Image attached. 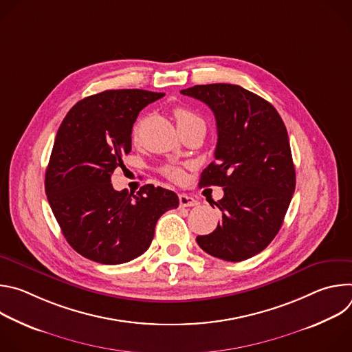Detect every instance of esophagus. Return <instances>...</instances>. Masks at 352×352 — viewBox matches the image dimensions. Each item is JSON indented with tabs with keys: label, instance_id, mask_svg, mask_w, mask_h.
I'll return each mask as SVG.
<instances>
[{
	"label": "esophagus",
	"instance_id": "esophagus-1",
	"mask_svg": "<svg viewBox=\"0 0 352 352\" xmlns=\"http://www.w3.org/2000/svg\"><path fill=\"white\" fill-rule=\"evenodd\" d=\"M199 202L197 200L195 199V197H192V196H188V195H185V193H181L179 195V206H182V208H190V206H196Z\"/></svg>",
	"mask_w": 352,
	"mask_h": 352
}]
</instances>
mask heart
<instances>
[{"label":"heart","instance_id":"b5f03b06","mask_svg":"<svg viewBox=\"0 0 352 352\" xmlns=\"http://www.w3.org/2000/svg\"><path fill=\"white\" fill-rule=\"evenodd\" d=\"M174 116H175V120H177L178 126L185 125V124L192 122V121H202L193 111H190V110H188V109H184V107L175 109ZM136 132H138V128H135L133 133L136 135ZM164 174H166L170 179H173V181H181V179H182V171H181L178 167H166V168H164Z\"/></svg>","mask_w":352,"mask_h":352}]
</instances>
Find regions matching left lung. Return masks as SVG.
<instances>
[{"mask_svg":"<svg viewBox=\"0 0 352 352\" xmlns=\"http://www.w3.org/2000/svg\"><path fill=\"white\" fill-rule=\"evenodd\" d=\"M181 93L214 113V162L204 170L199 186L224 190L214 204L221 223L212 234L196 236V242L227 262L252 258L277 235L295 190L285 125L269 102L238 85H196Z\"/></svg>","mask_w":352,"mask_h":352,"instance_id":"left-lung-1","label":"left lung"}]
</instances>
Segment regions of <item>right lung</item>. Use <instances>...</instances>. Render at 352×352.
Segmentation results:
<instances>
[{
  "label": "right lung",
  "instance_id": "right-lung-1",
  "mask_svg": "<svg viewBox=\"0 0 352 352\" xmlns=\"http://www.w3.org/2000/svg\"><path fill=\"white\" fill-rule=\"evenodd\" d=\"M164 93L106 90L65 116L45 170V195L68 243L79 255L121 265L148 249L157 220L179 205L175 192L152 184L136 195L116 190L111 174L131 152L139 111Z\"/></svg>",
  "mask_w": 352,
  "mask_h": 352
}]
</instances>
